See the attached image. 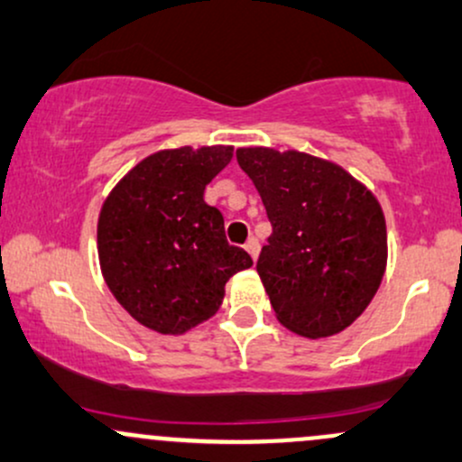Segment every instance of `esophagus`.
Masks as SVG:
<instances>
[{
	"instance_id": "34e87169",
	"label": "esophagus",
	"mask_w": 462,
	"mask_h": 462,
	"mask_svg": "<svg viewBox=\"0 0 462 462\" xmlns=\"http://www.w3.org/2000/svg\"><path fill=\"white\" fill-rule=\"evenodd\" d=\"M245 249H247V254L249 256L254 258V261H256L258 258V254H261V243H258V238H249V241L245 243Z\"/></svg>"
}]
</instances>
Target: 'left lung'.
Wrapping results in <instances>:
<instances>
[{
  "label": "left lung",
  "instance_id": "left-lung-1",
  "mask_svg": "<svg viewBox=\"0 0 462 462\" xmlns=\"http://www.w3.org/2000/svg\"><path fill=\"white\" fill-rule=\"evenodd\" d=\"M236 161L273 227L256 272L278 321L309 338L346 330L384 275L378 199L346 169L310 153L241 147Z\"/></svg>",
  "mask_w": 462,
  "mask_h": 462
}]
</instances>
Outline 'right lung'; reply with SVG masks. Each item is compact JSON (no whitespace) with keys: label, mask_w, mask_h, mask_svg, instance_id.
I'll use <instances>...</instances> for the list:
<instances>
[{"label":"right lung","mask_w":462,"mask_h":462,"mask_svg":"<svg viewBox=\"0 0 462 462\" xmlns=\"http://www.w3.org/2000/svg\"><path fill=\"white\" fill-rule=\"evenodd\" d=\"M232 147H178L147 156L121 180L99 213L97 252L116 301L150 330L182 334L219 310L224 286L252 267L230 245L224 215L204 201L206 184Z\"/></svg>","instance_id":"obj_1"}]
</instances>
